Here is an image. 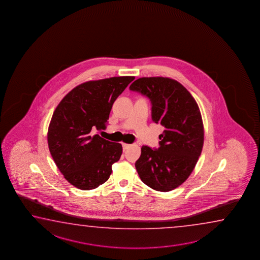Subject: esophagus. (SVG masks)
<instances>
[{
    "instance_id": "esophagus-1",
    "label": "esophagus",
    "mask_w": 260,
    "mask_h": 260,
    "mask_svg": "<svg viewBox=\"0 0 260 260\" xmlns=\"http://www.w3.org/2000/svg\"><path fill=\"white\" fill-rule=\"evenodd\" d=\"M131 146V145H128V144H124V143H123V150H126L127 148H129Z\"/></svg>"
}]
</instances>
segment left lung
<instances>
[{
    "label": "left lung",
    "mask_w": 260,
    "mask_h": 260,
    "mask_svg": "<svg viewBox=\"0 0 260 260\" xmlns=\"http://www.w3.org/2000/svg\"><path fill=\"white\" fill-rule=\"evenodd\" d=\"M130 90L149 98L153 121L165 127L158 149L142 146L137 173L152 189L171 191L188 178L202 152L204 125L198 103L179 82L168 77H142Z\"/></svg>",
    "instance_id": "1"
}]
</instances>
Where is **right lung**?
Wrapping results in <instances>:
<instances>
[{"instance_id": "1", "label": "right lung", "mask_w": 260, "mask_h": 260, "mask_svg": "<svg viewBox=\"0 0 260 260\" xmlns=\"http://www.w3.org/2000/svg\"><path fill=\"white\" fill-rule=\"evenodd\" d=\"M134 79L118 76L83 83L53 112L47 133L49 150L58 169L75 187L91 190L104 184L121 157V144L93 133L106 129L114 102Z\"/></svg>"}]
</instances>
